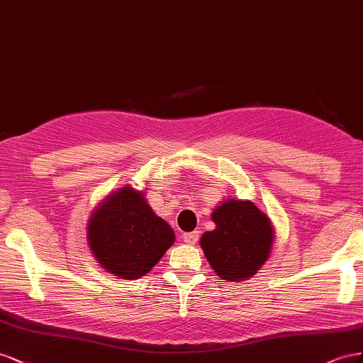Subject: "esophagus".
I'll list each match as a JSON object with an SVG mask.
<instances>
[{
    "label": "esophagus",
    "mask_w": 363,
    "mask_h": 363,
    "mask_svg": "<svg viewBox=\"0 0 363 363\" xmlns=\"http://www.w3.org/2000/svg\"><path fill=\"white\" fill-rule=\"evenodd\" d=\"M184 242L187 245H196L199 240V231H191V233H184L182 235Z\"/></svg>",
    "instance_id": "obj_1"
}]
</instances>
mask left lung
<instances>
[{
    "instance_id": "left-lung-1",
    "label": "left lung",
    "mask_w": 363,
    "mask_h": 363,
    "mask_svg": "<svg viewBox=\"0 0 363 363\" xmlns=\"http://www.w3.org/2000/svg\"><path fill=\"white\" fill-rule=\"evenodd\" d=\"M214 231H206L201 246L214 272L228 281L250 278L271 254V222L251 201H226L213 213Z\"/></svg>"
}]
</instances>
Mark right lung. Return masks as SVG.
Segmentation results:
<instances>
[{"label": "right lung", "mask_w": 363, "mask_h": 363, "mask_svg": "<svg viewBox=\"0 0 363 363\" xmlns=\"http://www.w3.org/2000/svg\"><path fill=\"white\" fill-rule=\"evenodd\" d=\"M88 242L108 272L128 279L147 274L174 242V233L140 191L123 187L92 214Z\"/></svg>", "instance_id": "right-lung-1"}]
</instances>
